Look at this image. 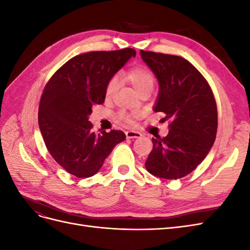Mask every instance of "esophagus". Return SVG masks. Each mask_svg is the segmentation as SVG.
<instances>
[{"mask_svg":"<svg viewBox=\"0 0 250 250\" xmlns=\"http://www.w3.org/2000/svg\"><path fill=\"white\" fill-rule=\"evenodd\" d=\"M125 134L127 139H137L142 137V133L139 131H126Z\"/></svg>","mask_w":250,"mask_h":250,"instance_id":"esophagus-1","label":"esophagus"}]
</instances>
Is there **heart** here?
I'll list each match as a JSON object with an SVG mask.
<instances>
[{"instance_id": "heart-1", "label": "heart", "mask_w": 250, "mask_h": 250, "mask_svg": "<svg viewBox=\"0 0 250 250\" xmlns=\"http://www.w3.org/2000/svg\"><path fill=\"white\" fill-rule=\"evenodd\" d=\"M126 78L129 81L133 87L138 90V93L141 95L142 93L146 92V90H152L155 84V77L153 73L151 72L147 67L144 66H135L132 67L126 74ZM119 85L118 77L115 76L108 80L106 86H105V96L110 98L117 92ZM140 117L139 112H121L120 113V120L123 121L126 125H133L135 123V120Z\"/></svg>"}]
</instances>
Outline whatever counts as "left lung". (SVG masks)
I'll use <instances>...</instances> for the list:
<instances>
[{"label":"left lung","instance_id":"obj_1","mask_svg":"<svg viewBox=\"0 0 250 250\" xmlns=\"http://www.w3.org/2000/svg\"><path fill=\"white\" fill-rule=\"evenodd\" d=\"M141 56L160 83L154 111L169 120L167 137L152 139L146 169L156 177L181 178L196 169L215 142L218 112L213 90L183 57L143 50Z\"/></svg>","mask_w":250,"mask_h":250}]
</instances>
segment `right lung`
Masks as SVG:
<instances>
[{"label":"right lung","instance_id":"add662e5","mask_svg":"<svg viewBox=\"0 0 250 250\" xmlns=\"http://www.w3.org/2000/svg\"><path fill=\"white\" fill-rule=\"evenodd\" d=\"M135 54L131 48L83 53L60 66L44 86L40 129L51 156L72 175H95L113 147L126 139L121 130L94 132L88 116L104 102L108 80Z\"/></svg>","mask_w":250,"mask_h":250}]
</instances>
